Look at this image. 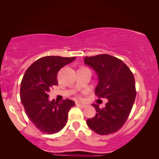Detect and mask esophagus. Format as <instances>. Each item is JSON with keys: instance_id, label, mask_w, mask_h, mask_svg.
I'll return each instance as SVG.
<instances>
[{"instance_id": "obj_1", "label": "esophagus", "mask_w": 159, "mask_h": 159, "mask_svg": "<svg viewBox=\"0 0 159 159\" xmlns=\"http://www.w3.org/2000/svg\"><path fill=\"white\" fill-rule=\"evenodd\" d=\"M76 105H77V106H79V107L82 108H84L87 107V105H85V104H82V103H76Z\"/></svg>"}]
</instances>
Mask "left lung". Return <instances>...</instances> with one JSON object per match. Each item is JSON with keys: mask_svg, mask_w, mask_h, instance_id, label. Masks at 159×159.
<instances>
[{"mask_svg": "<svg viewBox=\"0 0 159 159\" xmlns=\"http://www.w3.org/2000/svg\"><path fill=\"white\" fill-rule=\"evenodd\" d=\"M84 64L91 67L97 75L95 95L108 100L103 108L92 104L96 114L87 120V125L102 135L118 131L127 121L135 100L133 74L122 61L108 54L86 56Z\"/></svg>", "mask_w": 159, "mask_h": 159, "instance_id": "left-lung-1", "label": "left lung"}]
</instances>
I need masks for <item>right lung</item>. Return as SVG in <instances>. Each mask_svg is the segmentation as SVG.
<instances>
[{"label":"right lung","instance_id":"add662e5","mask_svg":"<svg viewBox=\"0 0 159 159\" xmlns=\"http://www.w3.org/2000/svg\"><path fill=\"white\" fill-rule=\"evenodd\" d=\"M75 59L55 56L40 58L27 69L21 80V104L30 120L44 133L61 131L67 122L69 109L75 105L69 99L56 104L48 98L50 89L58 84V71Z\"/></svg>","mask_w":159,"mask_h":159}]
</instances>
